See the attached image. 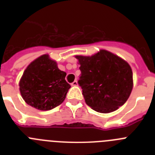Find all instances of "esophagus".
I'll use <instances>...</instances> for the list:
<instances>
[{"label":"esophagus","mask_w":155,"mask_h":155,"mask_svg":"<svg viewBox=\"0 0 155 155\" xmlns=\"http://www.w3.org/2000/svg\"><path fill=\"white\" fill-rule=\"evenodd\" d=\"M71 85H72V86H78V81H74L73 83H71Z\"/></svg>","instance_id":"34e87169"}]
</instances>
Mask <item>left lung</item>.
Masks as SVG:
<instances>
[{"label":"left lung","instance_id":"left-lung-1","mask_svg":"<svg viewBox=\"0 0 155 155\" xmlns=\"http://www.w3.org/2000/svg\"><path fill=\"white\" fill-rule=\"evenodd\" d=\"M75 58L81 71L78 84L86 104L93 110L112 113L127 102L134 81L131 67L125 60L105 50Z\"/></svg>","mask_w":155,"mask_h":155}]
</instances>
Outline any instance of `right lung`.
I'll use <instances>...</instances> for the list:
<instances>
[{
    "instance_id": "right-lung-1",
    "label": "right lung",
    "mask_w": 155,
    "mask_h": 155,
    "mask_svg": "<svg viewBox=\"0 0 155 155\" xmlns=\"http://www.w3.org/2000/svg\"><path fill=\"white\" fill-rule=\"evenodd\" d=\"M66 72L58 68L57 61L43 54L30 63L19 81V90L25 102L31 107L48 111L64 101L71 85Z\"/></svg>"
}]
</instances>
